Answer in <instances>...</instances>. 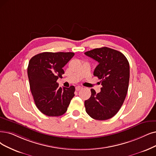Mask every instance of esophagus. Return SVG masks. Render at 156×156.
Segmentation results:
<instances>
[{
    "instance_id": "34e87169",
    "label": "esophagus",
    "mask_w": 156,
    "mask_h": 156,
    "mask_svg": "<svg viewBox=\"0 0 156 156\" xmlns=\"http://www.w3.org/2000/svg\"><path fill=\"white\" fill-rule=\"evenodd\" d=\"M80 89H82V87H81V86H76V90L77 91H79V90H80Z\"/></svg>"
}]
</instances>
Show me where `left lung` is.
I'll return each instance as SVG.
<instances>
[{
    "mask_svg": "<svg viewBox=\"0 0 156 156\" xmlns=\"http://www.w3.org/2000/svg\"><path fill=\"white\" fill-rule=\"evenodd\" d=\"M98 61L93 76L101 79V92L91 89L90 98L84 101L86 113L97 120L114 116L126 97L130 77L129 63L122 52L108 47L94 48L84 53Z\"/></svg>",
    "mask_w": 156,
    "mask_h": 156,
    "instance_id": "obj_1",
    "label": "left lung"
}]
</instances>
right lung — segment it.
<instances>
[{
	"instance_id": "1",
	"label": "right lung",
	"mask_w": 156,
	"mask_h": 156,
	"mask_svg": "<svg viewBox=\"0 0 156 156\" xmlns=\"http://www.w3.org/2000/svg\"><path fill=\"white\" fill-rule=\"evenodd\" d=\"M73 52H42L29 62L30 89L38 109L48 116L63 115L74 97L75 87H59L57 80L65 73L63 68Z\"/></svg>"
}]
</instances>
